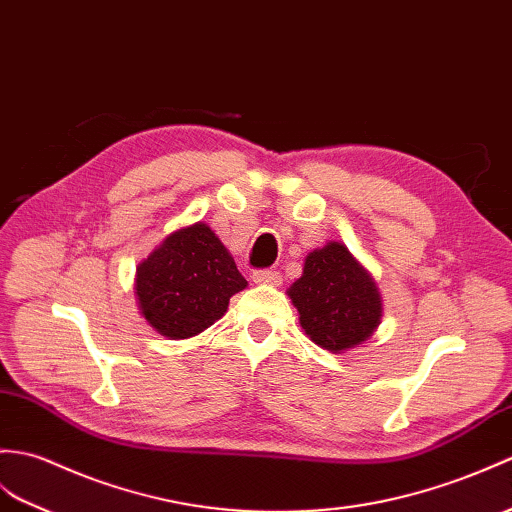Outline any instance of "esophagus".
<instances>
[{
	"label": "esophagus",
	"instance_id": "1",
	"mask_svg": "<svg viewBox=\"0 0 512 512\" xmlns=\"http://www.w3.org/2000/svg\"><path fill=\"white\" fill-rule=\"evenodd\" d=\"M253 281L255 283H270V285H279L281 283V272L272 270V268H259L253 272Z\"/></svg>",
	"mask_w": 512,
	"mask_h": 512
}]
</instances>
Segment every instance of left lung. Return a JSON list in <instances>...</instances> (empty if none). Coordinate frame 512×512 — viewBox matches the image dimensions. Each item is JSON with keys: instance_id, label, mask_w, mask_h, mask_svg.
<instances>
[{"instance_id": "obj_1", "label": "left lung", "mask_w": 512, "mask_h": 512, "mask_svg": "<svg viewBox=\"0 0 512 512\" xmlns=\"http://www.w3.org/2000/svg\"><path fill=\"white\" fill-rule=\"evenodd\" d=\"M288 294L305 334L329 351L364 342L382 320V299L373 279L338 242L307 255L303 277Z\"/></svg>"}]
</instances>
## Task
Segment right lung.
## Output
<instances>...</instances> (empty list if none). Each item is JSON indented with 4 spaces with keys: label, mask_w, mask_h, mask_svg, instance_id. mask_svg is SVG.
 <instances>
[{
    "label": "right lung",
    "mask_w": 512,
    "mask_h": 512,
    "mask_svg": "<svg viewBox=\"0 0 512 512\" xmlns=\"http://www.w3.org/2000/svg\"><path fill=\"white\" fill-rule=\"evenodd\" d=\"M246 288L233 257L207 224L178 229L137 268L141 314L168 338H192L224 316Z\"/></svg>",
    "instance_id": "obj_1"
}]
</instances>
